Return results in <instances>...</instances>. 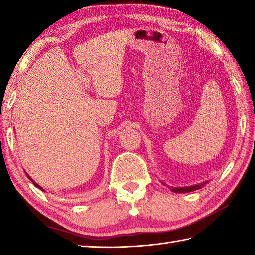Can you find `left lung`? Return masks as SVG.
Listing matches in <instances>:
<instances>
[{
  "label": "left lung",
  "instance_id": "left-lung-1",
  "mask_svg": "<svg viewBox=\"0 0 255 255\" xmlns=\"http://www.w3.org/2000/svg\"><path fill=\"white\" fill-rule=\"evenodd\" d=\"M206 183H208V181H205V182L198 183L195 185H188V187H169V188L171 189V191H173L175 193H187V192L195 191V190H198V189H201Z\"/></svg>",
  "mask_w": 255,
  "mask_h": 255
}]
</instances>
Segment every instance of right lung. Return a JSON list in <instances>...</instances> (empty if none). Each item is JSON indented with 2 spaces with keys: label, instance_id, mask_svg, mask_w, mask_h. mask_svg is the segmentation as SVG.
Wrapping results in <instances>:
<instances>
[{
  "label": "right lung",
  "instance_id": "obj_1",
  "mask_svg": "<svg viewBox=\"0 0 255 255\" xmlns=\"http://www.w3.org/2000/svg\"><path fill=\"white\" fill-rule=\"evenodd\" d=\"M24 172H25V171H24ZM25 174H27V176H28V178H29V180H30V181H31V182L33 183V185H34V187H37L38 189H40V190H41V191H44V192H46V191H45V189H44V188H41V187H40V185H39V184H38V183L36 182V181H33V180L31 179V176H30V175H29V174L27 173V172H25Z\"/></svg>",
  "mask_w": 255,
  "mask_h": 255
}]
</instances>
